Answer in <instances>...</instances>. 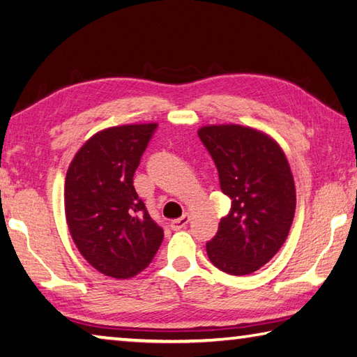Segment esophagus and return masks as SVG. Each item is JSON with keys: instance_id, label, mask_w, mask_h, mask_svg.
Instances as JSON below:
<instances>
[{"instance_id": "obj_1", "label": "esophagus", "mask_w": 357, "mask_h": 357, "mask_svg": "<svg viewBox=\"0 0 357 357\" xmlns=\"http://www.w3.org/2000/svg\"><path fill=\"white\" fill-rule=\"evenodd\" d=\"M188 221H190V215L184 213L183 216H181V218L173 220L170 227H172L173 230H181V229H184V227L188 225Z\"/></svg>"}]
</instances>
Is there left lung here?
I'll use <instances>...</instances> for the list:
<instances>
[{
	"mask_svg": "<svg viewBox=\"0 0 357 357\" xmlns=\"http://www.w3.org/2000/svg\"><path fill=\"white\" fill-rule=\"evenodd\" d=\"M198 136L215 160L221 190L232 199L208 260L230 275L264 266L288 238L296 213V184L284 151L268 132L236 123L204 125Z\"/></svg>",
	"mask_w": 357,
	"mask_h": 357,
	"instance_id": "left-lung-1",
	"label": "left lung"
}]
</instances>
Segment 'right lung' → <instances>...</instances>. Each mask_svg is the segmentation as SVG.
Returning a JSON list of instances; mask_svg holds the SVG:
<instances>
[{
  "mask_svg": "<svg viewBox=\"0 0 357 357\" xmlns=\"http://www.w3.org/2000/svg\"><path fill=\"white\" fill-rule=\"evenodd\" d=\"M156 127L127 123L97 131L66 172L65 216L75 248L96 271L117 280L149 266L164 238L132 185Z\"/></svg>",
  "mask_w": 357,
  "mask_h": 357,
  "instance_id": "1",
  "label": "right lung"
}]
</instances>
